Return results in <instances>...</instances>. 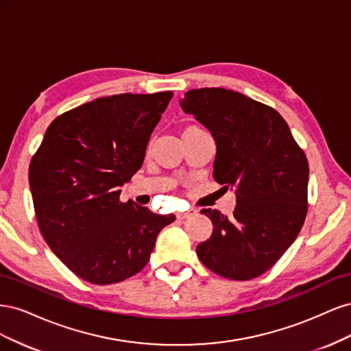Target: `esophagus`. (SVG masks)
Listing matches in <instances>:
<instances>
[{"mask_svg":"<svg viewBox=\"0 0 351 351\" xmlns=\"http://www.w3.org/2000/svg\"><path fill=\"white\" fill-rule=\"evenodd\" d=\"M196 215V210H187V212H178L177 214V219H186Z\"/></svg>","mask_w":351,"mask_h":351,"instance_id":"esophagus-1","label":"esophagus"}]
</instances>
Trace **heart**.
<instances>
[{"label":"heart","instance_id":"obj_1","mask_svg":"<svg viewBox=\"0 0 351 351\" xmlns=\"http://www.w3.org/2000/svg\"><path fill=\"white\" fill-rule=\"evenodd\" d=\"M190 129H196V127H193V125H190V127H186V129H184V132H186V130H190Z\"/></svg>","mask_w":351,"mask_h":351}]
</instances>
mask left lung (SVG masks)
Instances as JSON below:
<instances>
[{"label": "left lung", "mask_w": 351, "mask_h": 351, "mask_svg": "<svg viewBox=\"0 0 351 351\" xmlns=\"http://www.w3.org/2000/svg\"><path fill=\"white\" fill-rule=\"evenodd\" d=\"M180 107L217 145L214 180L236 189L231 217L202 209L214 230L197 244L200 262L221 277L246 281L267 272L289 249L307 212L309 164L274 108L222 88L186 92Z\"/></svg>", "instance_id": "1"}]
</instances>
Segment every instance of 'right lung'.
Listing matches in <instances>:
<instances>
[{
  "label": "right lung",
  "instance_id": "right-lung-1",
  "mask_svg": "<svg viewBox=\"0 0 351 351\" xmlns=\"http://www.w3.org/2000/svg\"><path fill=\"white\" fill-rule=\"evenodd\" d=\"M171 98V90L121 93L83 104L49 124L32 158L29 186L39 230L84 281L107 285L142 271L159 231L176 219L120 200Z\"/></svg>",
  "mask_w": 351,
  "mask_h": 351
}]
</instances>
